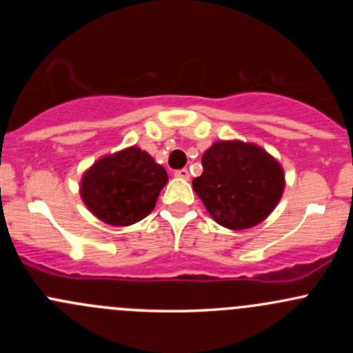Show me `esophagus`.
Returning <instances> with one entry per match:
<instances>
[{
	"mask_svg": "<svg viewBox=\"0 0 353 353\" xmlns=\"http://www.w3.org/2000/svg\"><path fill=\"white\" fill-rule=\"evenodd\" d=\"M176 177H179V179H190V170L188 169L176 170Z\"/></svg>",
	"mask_w": 353,
	"mask_h": 353,
	"instance_id": "esophagus-1",
	"label": "esophagus"
}]
</instances>
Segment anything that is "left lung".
I'll return each instance as SVG.
<instances>
[{"label": "left lung", "mask_w": 353, "mask_h": 353, "mask_svg": "<svg viewBox=\"0 0 353 353\" xmlns=\"http://www.w3.org/2000/svg\"><path fill=\"white\" fill-rule=\"evenodd\" d=\"M203 174L193 190L219 225L244 230L261 223L279 205L285 172L279 160L256 143L215 141L201 157Z\"/></svg>", "instance_id": "1"}]
</instances>
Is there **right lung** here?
Here are the masks:
<instances>
[{
    "label": "right lung",
    "mask_w": 353,
    "mask_h": 353,
    "mask_svg": "<svg viewBox=\"0 0 353 353\" xmlns=\"http://www.w3.org/2000/svg\"><path fill=\"white\" fill-rule=\"evenodd\" d=\"M167 181L165 169L133 145L92 163L81 176L80 196L99 220L128 227L152 213Z\"/></svg>",
    "instance_id": "1"
}]
</instances>
